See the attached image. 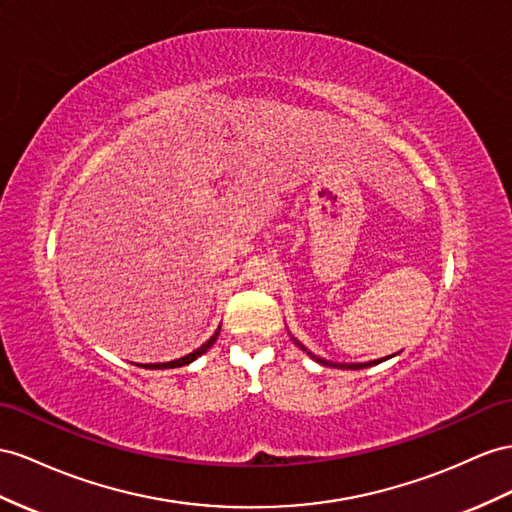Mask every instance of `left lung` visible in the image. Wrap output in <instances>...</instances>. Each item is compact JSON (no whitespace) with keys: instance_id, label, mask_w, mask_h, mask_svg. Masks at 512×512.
Here are the masks:
<instances>
[{"instance_id":"left-lung-1","label":"left lung","mask_w":512,"mask_h":512,"mask_svg":"<svg viewBox=\"0 0 512 512\" xmlns=\"http://www.w3.org/2000/svg\"><path fill=\"white\" fill-rule=\"evenodd\" d=\"M292 339H294V337H292ZM214 342H216V337H214V339H209V342H207V344H205V346H203L201 350H196V352H192V355H188V357H181V359H175V361H162V363H153V365H149V368H151V370H166V368H179V365H181V363H190L192 359H196V357H201V355H203V352H205V350H207L209 346H212ZM294 344H296V346H298L300 350H305V352H307V355H309L311 359H316V355H313V352H309V350H307V348H305L303 344H300V342H298V339H294ZM316 361H318V359H316Z\"/></svg>"}]
</instances>
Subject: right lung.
Returning <instances> with one entry per match:
<instances>
[{
    "instance_id": "add662e5",
    "label": "right lung",
    "mask_w": 512,
    "mask_h": 512,
    "mask_svg": "<svg viewBox=\"0 0 512 512\" xmlns=\"http://www.w3.org/2000/svg\"><path fill=\"white\" fill-rule=\"evenodd\" d=\"M316 359H318V363L326 365V368H337V370H363V368H372V365L383 363V361H387V359H391V357L374 359V361H365V363H331V361H324V359H320V357H316Z\"/></svg>"
}]
</instances>
